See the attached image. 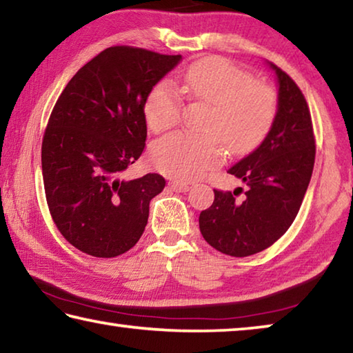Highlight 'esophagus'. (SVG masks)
Returning a JSON list of instances; mask_svg holds the SVG:
<instances>
[{
  "label": "esophagus",
  "mask_w": 353,
  "mask_h": 353,
  "mask_svg": "<svg viewBox=\"0 0 353 353\" xmlns=\"http://www.w3.org/2000/svg\"><path fill=\"white\" fill-rule=\"evenodd\" d=\"M170 188L172 191H177V193H183V191L190 190V185L182 183V182H170Z\"/></svg>",
  "instance_id": "esophagus-1"
}]
</instances>
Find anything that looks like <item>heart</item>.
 I'll list each match as a JSON object with an SVG mask.
<instances>
[{
	"label": "heart",
	"instance_id": "obj_1",
	"mask_svg": "<svg viewBox=\"0 0 353 353\" xmlns=\"http://www.w3.org/2000/svg\"><path fill=\"white\" fill-rule=\"evenodd\" d=\"M181 92L212 107L204 130L194 137L183 132L166 135L151 148L152 165L177 181H196L224 159L259 148L276 123L279 97L274 87L255 81L249 71L221 57H208L183 71ZM182 115L181 94L168 82L149 92L145 118L154 132L174 128Z\"/></svg>",
	"mask_w": 353,
	"mask_h": 353
}]
</instances>
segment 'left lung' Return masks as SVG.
<instances>
[{
  "mask_svg": "<svg viewBox=\"0 0 353 353\" xmlns=\"http://www.w3.org/2000/svg\"><path fill=\"white\" fill-rule=\"evenodd\" d=\"M279 112L265 141L229 170L246 182L244 198L236 188L214 190L213 204L199 214L204 240L230 256H249L272 246L296 219L312 179L316 140L307 99L277 65Z\"/></svg>",
  "mask_w": 353,
  "mask_h": 353,
  "instance_id": "obj_1",
  "label": "left lung"
}]
</instances>
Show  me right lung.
<instances>
[{"mask_svg":"<svg viewBox=\"0 0 353 353\" xmlns=\"http://www.w3.org/2000/svg\"><path fill=\"white\" fill-rule=\"evenodd\" d=\"M182 56L110 46L63 88L41 141L46 204L62 236L81 252L113 259L145 232L149 202L162 193L157 172L123 181L146 146L149 92Z\"/></svg>","mask_w":353,"mask_h":353,"instance_id":"1","label":"right lung"}]
</instances>
